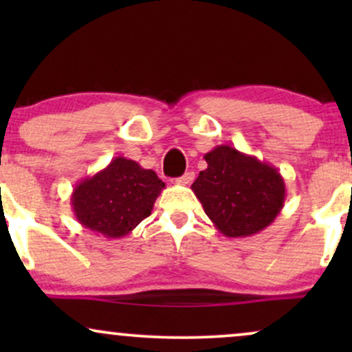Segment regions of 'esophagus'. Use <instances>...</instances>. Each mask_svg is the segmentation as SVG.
Segmentation results:
<instances>
[{"mask_svg": "<svg viewBox=\"0 0 352 352\" xmlns=\"http://www.w3.org/2000/svg\"><path fill=\"white\" fill-rule=\"evenodd\" d=\"M193 179H195V173H193V172H185L184 175L179 177V179H177L175 182L179 185H188V184H192Z\"/></svg>", "mask_w": 352, "mask_h": 352, "instance_id": "obj_1", "label": "esophagus"}]
</instances>
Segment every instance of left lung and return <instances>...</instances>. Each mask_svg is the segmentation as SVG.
Segmentation results:
<instances>
[{"label": "left lung", "instance_id": "obj_1", "mask_svg": "<svg viewBox=\"0 0 352 352\" xmlns=\"http://www.w3.org/2000/svg\"><path fill=\"white\" fill-rule=\"evenodd\" d=\"M208 167L192 190L225 236H250L272 225L285 205V180L276 167L230 145L205 153Z\"/></svg>", "mask_w": 352, "mask_h": 352}]
</instances>
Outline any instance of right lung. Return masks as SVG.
<instances>
[{"label":"right lung","instance_id":"1","mask_svg":"<svg viewBox=\"0 0 352 352\" xmlns=\"http://www.w3.org/2000/svg\"><path fill=\"white\" fill-rule=\"evenodd\" d=\"M164 188L151 168L116 157L106 168L76 185L72 212L84 228L106 238H122L151 215Z\"/></svg>","mask_w":352,"mask_h":352}]
</instances>
